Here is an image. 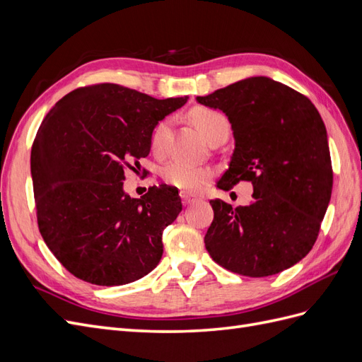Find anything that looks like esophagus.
Returning a JSON list of instances; mask_svg holds the SVG:
<instances>
[{
  "mask_svg": "<svg viewBox=\"0 0 362 362\" xmlns=\"http://www.w3.org/2000/svg\"><path fill=\"white\" fill-rule=\"evenodd\" d=\"M181 199H182V205H192L199 198L196 194H192V193H181Z\"/></svg>",
  "mask_w": 362,
  "mask_h": 362,
  "instance_id": "esophagus-1",
  "label": "esophagus"
}]
</instances>
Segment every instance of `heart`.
<instances>
[{"label":"heart","mask_w":362,"mask_h":362,"mask_svg":"<svg viewBox=\"0 0 362 362\" xmlns=\"http://www.w3.org/2000/svg\"><path fill=\"white\" fill-rule=\"evenodd\" d=\"M194 127L201 131L208 144L225 131H229L228 119L217 110L206 107H196L190 112ZM170 129V120L163 119L152 131L151 145L154 152L160 154L166 148V140ZM163 180L184 192H198L211 181L213 170L210 168H193L182 161H170L161 170Z\"/></svg>","instance_id":"1"}]
</instances>
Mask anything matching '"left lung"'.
Returning <instances> with one entry per match:
<instances>
[{"instance_id":"obj_1","label":"left lung","mask_w":362,"mask_h":362,"mask_svg":"<svg viewBox=\"0 0 362 362\" xmlns=\"http://www.w3.org/2000/svg\"><path fill=\"white\" fill-rule=\"evenodd\" d=\"M196 100L222 110L235 139L217 187L231 190L240 181L254 187V202L246 206L210 201L208 254L218 266L250 278L294 266L313 249L332 193L320 113L305 95L267 76H250Z\"/></svg>"}]
</instances>
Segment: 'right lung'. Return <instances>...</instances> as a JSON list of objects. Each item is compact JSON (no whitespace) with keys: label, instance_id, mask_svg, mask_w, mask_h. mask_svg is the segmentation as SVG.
<instances>
[{"label":"right lung","instance_id":"1","mask_svg":"<svg viewBox=\"0 0 362 362\" xmlns=\"http://www.w3.org/2000/svg\"><path fill=\"white\" fill-rule=\"evenodd\" d=\"M187 96L157 100L101 83L68 93L31 148L39 231L62 266L95 286H124L154 270L163 231L182 210L177 189L124 192L125 169L148 157L158 120Z\"/></svg>","mask_w":362,"mask_h":362}]
</instances>
